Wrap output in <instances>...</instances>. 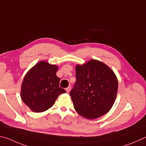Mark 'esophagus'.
I'll use <instances>...</instances> for the list:
<instances>
[{
    "label": "esophagus",
    "mask_w": 146,
    "mask_h": 146,
    "mask_svg": "<svg viewBox=\"0 0 146 146\" xmlns=\"http://www.w3.org/2000/svg\"><path fill=\"white\" fill-rule=\"evenodd\" d=\"M71 86H69V87H68L66 89V92H67L68 93H69V92H70V91H71Z\"/></svg>",
    "instance_id": "1"
}]
</instances>
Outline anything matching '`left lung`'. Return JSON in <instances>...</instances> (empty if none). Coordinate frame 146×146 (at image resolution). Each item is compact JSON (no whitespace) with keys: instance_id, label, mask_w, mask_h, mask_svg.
Segmentation results:
<instances>
[{"instance_id":"1","label":"left lung","mask_w":146,"mask_h":146,"mask_svg":"<svg viewBox=\"0 0 146 146\" xmlns=\"http://www.w3.org/2000/svg\"><path fill=\"white\" fill-rule=\"evenodd\" d=\"M75 70L76 81L70 94L76 112L88 119L106 114L117 96L118 80L114 72L95 59L76 65Z\"/></svg>"}]
</instances>
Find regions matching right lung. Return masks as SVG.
Returning <instances> with one entry per match:
<instances>
[{"mask_svg": "<svg viewBox=\"0 0 146 146\" xmlns=\"http://www.w3.org/2000/svg\"><path fill=\"white\" fill-rule=\"evenodd\" d=\"M57 70L58 66L41 60L30 69L23 78L20 96L33 112H42L49 109L58 96L66 92L59 87Z\"/></svg>", "mask_w": 146, "mask_h": 146, "instance_id": "add662e5", "label": "right lung"}]
</instances>
